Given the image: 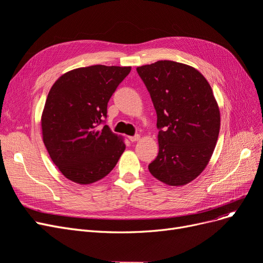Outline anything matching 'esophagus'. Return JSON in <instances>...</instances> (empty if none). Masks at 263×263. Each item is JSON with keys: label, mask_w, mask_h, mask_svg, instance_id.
I'll list each match as a JSON object with an SVG mask.
<instances>
[{"label": "esophagus", "mask_w": 263, "mask_h": 263, "mask_svg": "<svg viewBox=\"0 0 263 263\" xmlns=\"http://www.w3.org/2000/svg\"><path fill=\"white\" fill-rule=\"evenodd\" d=\"M128 139H129L132 142H134V141L139 140V139H140V136H139V135H135V136H129Z\"/></svg>", "instance_id": "1"}]
</instances>
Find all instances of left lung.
Segmentation results:
<instances>
[{"mask_svg":"<svg viewBox=\"0 0 263 263\" xmlns=\"http://www.w3.org/2000/svg\"><path fill=\"white\" fill-rule=\"evenodd\" d=\"M137 72L159 129V153L148 169L165 184L185 185L206 168L217 142L220 114L212 87L195 68L176 61H157Z\"/></svg>","mask_w":263,"mask_h":263,"instance_id":"1","label":"left lung"}]
</instances>
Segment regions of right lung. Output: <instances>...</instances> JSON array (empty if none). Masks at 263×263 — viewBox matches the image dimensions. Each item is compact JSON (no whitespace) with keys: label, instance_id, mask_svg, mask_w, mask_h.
I'll list each match as a JSON object with an SVG mask.
<instances>
[{"label":"right lung","instance_id":"obj_1","mask_svg":"<svg viewBox=\"0 0 263 263\" xmlns=\"http://www.w3.org/2000/svg\"><path fill=\"white\" fill-rule=\"evenodd\" d=\"M130 67L91 66L62 74L53 83L42 115L43 140L67 179L91 184L114 169L126 148L107 125V103Z\"/></svg>","mask_w":263,"mask_h":263}]
</instances>
